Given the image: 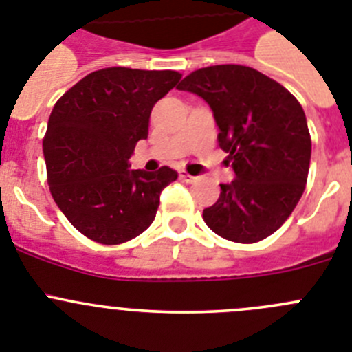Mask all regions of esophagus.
Listing matches in <instances>:
<instances>
[{
    "mask_svg": "<svg viewBox=\"0 0 352 352\" xmlns=\"http://www.w3.org/2000/svg\"><path fill=\"white\" fill-rule=\"evenodd\" d=\"M179 178H182L183 182H186V183H192V182H195V179H197V176H192V174L185 173V170H179Z\"/></svg>",
    "mask_w": 352,
    "mask_h": 352,
    "instance_id": "34e87169",
    "label": "esophagus"
}]
</instances>
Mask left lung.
<instances>
[{"mask_svg": "<svg viewBox=\"0 0 352 352\" xmlns=\"http://www.w3.org/2000/svg\"><path fill=\"white\" fill-rule=\"evenodd\" d=\"M178 89L210 105L236 176L203 211L206 226L236 243L268 238L296 208L309 176L312 141L303 107L282 84L243 65L199 68Z\"/></svg>", "mask_w": 352, "mask_h": 352, "instance_id": "left-lung-1", "label": "left lung"}]
</instances>
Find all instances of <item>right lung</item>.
Wrapping results in <instances>:
<instances>
[{
  "label": "right lung",
  "instance_id": "add662e5",
  "mask_svg": "<svg viewBox=\"0 0 352 352\" xmlns=\"http://www.w3.org/2000/svg\"><path fill=\"white\" fill-rule=\"evenodd\" d=\"M182 79L174 70L111 67L91 72L56 102L43 138L52 199L77 231L120 245L155 220L160 194L178 173L130 169L148 139L153 105Z\"/></svg>",
  "mask_w": 352,
  "mask_h": 352
}]
</instances>
